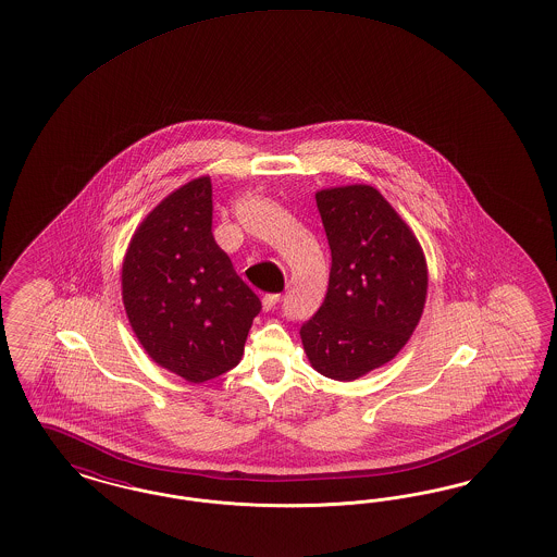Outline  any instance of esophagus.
I'll return each mask as SVG.
<instances>
[{"label":"esophagus","instance_id":"34e87169","mask_svg":"<svg viewBox=\"0 0 557 557\" xmlns=\"http://www.w3.org/2000/svg\"><path fill=\"white\" fill-rule=\"evenodd\" d=\"M278 295H264L262 297V308H264V311H270V309L274 308L276 304H278Z\"/></svg>","mask_w":557,"mask_h":557}]
</instances>
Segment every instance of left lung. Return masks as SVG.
<instances>
[{
	"label": "left lung",
	"instance_id": "1",
	"mask_svg": "<svg viewBox=\"0 0 557 557\" xmlns=\"http://www.w3.org/2000/svg\"><path fill=\"white\" fill-rule=\"evenodd\" d=\"M315 205L332 256L329 293L299 334L313 370L352 382L409 343L428 299V262L412 228L375 187H324Z\"/></svg>",
	"mask_w": 557,
	"mask_h": 557
}]
</instances>
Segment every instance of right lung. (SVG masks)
<instances>
[{"label":"right lung","mask_w":557,"mask_h":557,"mask_svg":"<svg viewBox=\"0 0 557 557\" xmlns=\"http://www.w3.org/2000/svg\"><path fill=\"white\" fill-rule=\"evenodd\" d=\"M212 184L173 189L136 227L122 264L125 315L146 355L189 384L235 368L260 299L212 237Z\"/></svg>","instance_id":"add662e5"}]
</instances>
